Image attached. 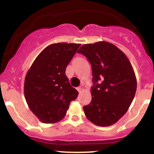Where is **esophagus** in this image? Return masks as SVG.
Masks as SVG:
<instances>
[{"label": "esophagus", "mask_w": 154, "mask_h": 154, "mask_svg": "<svg viewBox=\"0 0 154 154\" xmlns=\"http://www.w3.org/2000/svg\"><path fill=\"white\" fill-rule=\"evenodd\" d=\"M84 88H85L84 85H82L79 86V87L77 88V91H78L79 93H81V92H82V91H83V90H84Z\"/></svg>", "instance_id": "obj_1"}]
</instances>
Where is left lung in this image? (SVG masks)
<instances>
[{
	"mask_svg": "<svg viewBox=\"0 0 154 154\" xmlns=\"http://www.w3.org/2000/svg\"><path fill=\"white\" fill-rule=\"evenodd\" d=\"M77 53L87 57L93 71L92 100L83 106L85 114L98 126H110L125 115L135 97L137 80L131 63L105 41L83 45Z\"/></svg>",
	"mask_w": 154,
	"mask_h": 154,
	"instance_id": "left-lung-1",
	"label": "left lung"
}]
</instances>
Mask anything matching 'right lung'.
Wrapping results in <instances>:
<instances>
[{"label": "right lung", "instance_id": "right-lung-1", "mask_svg": "<svg viewBox=\"0 0 154 154\" xmlns=\"http://www.w3.org/2000/svg\"><path fill=\"white\" fill-rule=\"evenodd\" d=\"M80 44H51L37 56L24 80V97L32 112L42 122L60 121L78 92L65 71Z\"/></svg>", "mask_w": 154, "mask_h": 154}]
</instances>
